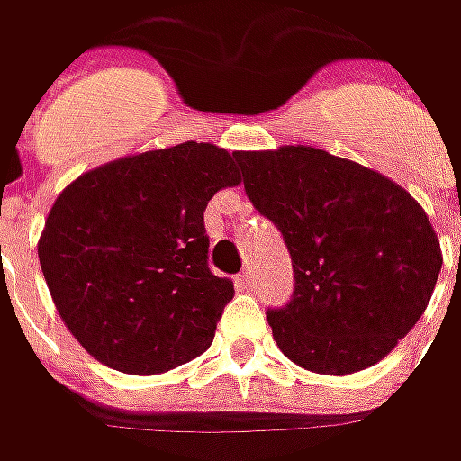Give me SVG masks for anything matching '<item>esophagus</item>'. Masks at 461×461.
I'll list each match as a JSON object with an SVG mask.
<instances>
[{
    "mask_svg": "<svg viewBox=\"0 0 461 461\" xmlns=\"http://www.w3.org/2000/svg\"><path fill=\"white\" fill-rule=\"evenodd\" d=\"M239 287L240 290H251V287H254V272H251V269H243V272H240Z\"/></svg>",
    "mask_w": 461,
    "mask_h": 461,
    "instance_id": "obj_1",
    "label": "esophagus"
}]
</instances>
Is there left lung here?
<instances>
[{
    "label": "left lung",
    "mask_w": 461,
    "mask_h": 461,
    "mask_svg": "<svg viewBox=\"0 0 461 461\" xmlns=\"http://www.w3.org/2000/svg\"><path fill=\"white\" fill-rule=\"evenodd\" d=\"M236 161L249 200L293 258V300L267 310L282 354L318 375L384 359L441 272L423 207L377 171L310 146L240 151Z\"/></svg>",
    "instance_id": "8db88e82"
}]
</instances>
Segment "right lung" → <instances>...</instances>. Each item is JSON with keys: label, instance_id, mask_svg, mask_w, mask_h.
Here are the masks:
<instances>
[{"label": "right lung", "instance_id": "add662e5", "mask_svg": "<svg viewBox=\"0 0 461 461\" xmlns=\"http://www.w3.org/2000/svg\"><path fill=\"white\" fill-rule=\"evenodd\" d=\"M240 182L236 153L186 140L81 174L38 257L56 310L95 359L158 375L212 344L233 282L207 267L204 207Z\"/></svg>", "mask_w": 461, "mask_h": 461}]
</instances>
